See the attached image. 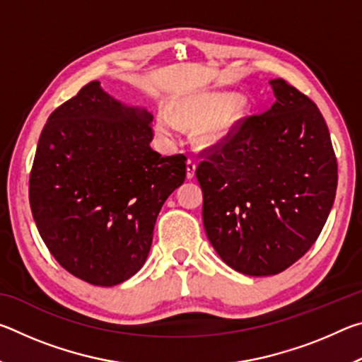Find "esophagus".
I'll use <instances>...</instances> for the list:
<instances>
[{
    "label": "esophagus",
    "instance_id": "34e87169",
    "mask_svg": "<svg viewBox=\"0 0 362 362\" xmlns=\"http://www.w3.org/2000/svg\"><path fill=\"white\" fill-rule=\"evenodd\" d=\"M194 170H196V159L193 156H189L187 159V177L188 179H193Z\"/></svg>",
    "mask_w": 362,
    "mask_h": 362
}]
</instances>
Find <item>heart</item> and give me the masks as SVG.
<instances>
[{
  "mask_svg": "<svg viewBox=\"0 0 362 362\" xmlns=\"http://www.w3.org/2000/svg\"><path fill=\"white\" fill-rule=\"evenodd\" d=\"M217 108V100L212 97H196V99L187 100L183 105L177 110V113L169 105H163L156 115V132L163 139L173 137L174 134L180 129V119L183 118H203V116L211 115ZM220 122L212 121L207 132L214 136L218 131Z\"/></svg>",
  "mask_w": 362,
  "mask_h": 362,
  "instance_id": "b5f03b06",
  "label": "heart"
}]
</instances>
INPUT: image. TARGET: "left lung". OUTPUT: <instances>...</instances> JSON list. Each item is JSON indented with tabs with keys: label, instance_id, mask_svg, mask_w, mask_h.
I'll return each instance as SVG.
<instances>
[{
	"label": "left lung",
	"instance_id": "obj_1",
	"mask_svg": "<svg viewBox=\"0 0 362 362\" xmlns=\"http://www.w3.org/2000/svg\"><path fill=\"white\" fill-rule=\"evenodd\" d=\"M276 102L199 151L206 235L226 265L278 274L308 252L332 209L337 158L316 103L283 78Z\"/></svg>",
	"mask_w": 362,
	"mask_h": 362
}]
</instances>
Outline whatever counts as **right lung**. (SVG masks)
<instances>
[{
    "mask_svg": "<svg viewBox=\"0 0 362 362\" xmlns=\"http://www.w3.org/2000/svg\"><path fill=\"white\" fill-rule=\"evenodd\" d=\"M151 116L90 81L57 107L30 173V206L60 267L84 283L116 286L148 257L164 201L187 177L183 153L150 146Z\"/></svg>",
    "mask_w": 362,
    "mask_h": 362,
    "instance_id": "add662e5",
    "label": "right lung"
}]
</instances>
